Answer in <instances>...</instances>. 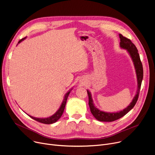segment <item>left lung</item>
Masks as SVG:
<instances>
[{
  "label": "left lung",
  "mask_w": 155,
  "mask_h": 155,
  "mask_svg": "<svg viewBox=\"0 0 155 155\" xmlns=\"http://www.w3.org/2000/svg\"><path fill=\"white\" fill-rule=\"evenodd\" d=\"M119 38L120 41V47L121 48L124 49V50H126L127 53L129 54L130 56H131L134 64L137 82L136 94L135 95L132 102L129 104V105L127 107H126L123 110H120L117 112H106L99 110L95 106L92 98L91 93L88 90H87L88 95V105L89 107H90L91 113L92 114V115L94 116V117L99 121L112 122L117 120L125 116L128 112H129L134 107L138 99V97H139L140 94L141 85L143 78V68L142 63L140 60V54L138 53V51L136 46L131 42V40L129 39H127L126 37H124L120 34H119Z\"/></svg>",
  "instance_id": "left-lung-1"
}]
</instances>
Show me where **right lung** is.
I'll return each instance as SVG.
<instances>
[{
	"mask_svg": "<svg viewBox=\"0 0 155 155\" xmlns=\"http://www.w3.org/2000/svg\"><path fill=\"white\" fill-rule=\"evenodd\" d=\"M25 38H24L21 39L18 42V43H19L21 41H22ZM71 90H72V88H71L70 90L68 92H67L66 94H65V95L64 97L63 101V102H62V103L61 104L60 107L51 116L49 117H46V118H37V117H32L31 116H29L30 117L35 119V120H36L38 122H39V123H43V124H50L54 123L55 122H56L57 120H58L61 117V116H62L63 113V111H64V107H65V105H66L67 98H68V95H69V94H70V93Z\"/></svg>",
	"mask_w": 155,
	"mask_h": 155,
	"instance_id": "1",
	"label": "right lung"
}]
</instances>
